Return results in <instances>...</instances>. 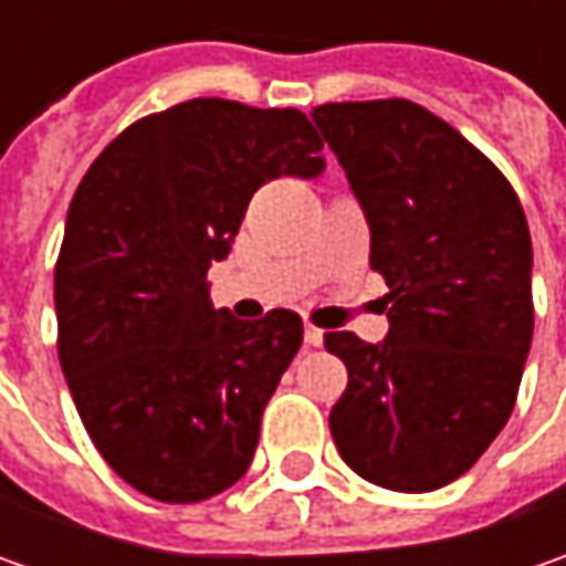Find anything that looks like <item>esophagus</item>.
Returning a JSON list of instances; mask_svg holds the SVG:
<instances>
[{
    "instance_id": "obj_1",
    "label": "esophagus",
    "mask_w": 566,
    "mask_h": 566,
    "mask_svg": "<svg viewBox=\"0 0 566 566\" xmlns=\"http://www.w3.org/2000/svg\"><path fill=\"white\" fill-rule=\"evenodd\" d=\"M305 343H308V346H321V343H324V331L315 327V324H305Z\"/></svg>"
}]
</instances>
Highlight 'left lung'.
I'll return each instance as SVG.
<instances>
[{"instance_id": "8db88e82", "label": "left lung", "mask_w": 566, "mask_h": 566, "mask_svg": "<svg viewBox=\"0 0 566 566\" xmlns=\"http://www.w3.org/2000/svg\"><path fill=\"white\" fill-rule=\"evenodd\" d=\"M371 232L387 337L324 346L349 384L331 434L365 482L450 485L507 424L533 343V239L511 182L444 119L409 99L312 113Z\"/></svg>"}]
</instances>
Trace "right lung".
<instances>
[{"mask_svg": "<svg viewBox=\"0 0 566 566\" xmlns=\"http://www.w3.org/2000/svg\"><path fill=\"white\" fill-rule=\"evenodd\" d=\"M298 109L179 103L125 128L81 179L55 264L59 361L77 416L132 489L198 504L251 467L261 416L302 346V317L213 308L251 195L317 179Z\"/></svg>", "mask_w": 566, "mask_h": 566, "instance_id": "add662e5", "label": "right lung"}]
</instances>
